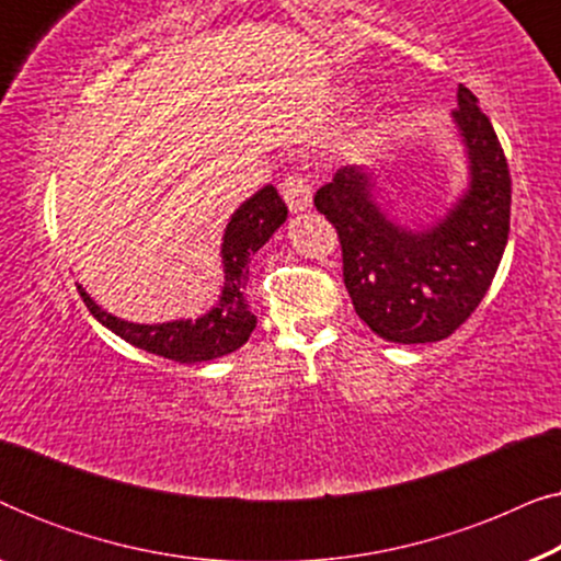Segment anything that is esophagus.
Masks as SVG:
<instances>
[{"mask_svg":"<svg viewBox=\"0 0 561 561\" xmlns=\"http://www.w3.org/2000/svg\"><path fill=\"white\" fill-rule=\"evenodd\" d=\"M280 194H283V198H286L288 209L294 214L306 211L311 206V186H309V181L298 173L288 175V179L283 181Z\"/></svg>","mask_w":561,"mask_h":561,"instance_id":"esophagus-1","label":"esophagus"}]
</instances>
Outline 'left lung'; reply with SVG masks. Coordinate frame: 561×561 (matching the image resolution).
Listing matches in <instances>:
<instances>
[{
    "label": "left lung",
    "mask_w": 561,
    "mask_h": 561,
    "mask_svg": "<svg viewBox=\"0 0 561 561\" xmlns=\"http://www.w3.org/2000/svg\"><path fill=\"white\" fill-rule=\"evenodd\" d=\"M467 186L444 217L405 227L375 196V173L342 165L313 196L342 244L357 317L398 344L439 342L465 324L501 265L511 229V173L478 99L459 83L451 112Z\"/></svg>",
    "instance_id": "obj_1"
}]
</instances>
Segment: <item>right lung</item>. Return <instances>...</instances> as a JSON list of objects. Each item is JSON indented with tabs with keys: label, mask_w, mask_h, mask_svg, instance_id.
Returning a JSON list of instances; mask_svg holds the SVG:
<instances>
[{
	"label": "right lung",
	"mask_w": 561,
	"mask_h": 561,
	"mask_svg": "<svg viewBox=\"0 0 561 561\" xmlns=\"http://www.w3.org/2000/svg\"><path fill=\"white\" fill-rule=\"evenodd\" d=\"M286 217L288 206L283 204L278 191L271 183L260 188L257 194H252L232 214V219L227 221L225 237H221L225 283H221L219 301L198 319L135 324V321H125L104 311L81 286L79 294L96 321H102L110 332L122 336L125 342L135 344L137 350L188 365L225 357L229 352L240 350L257 324V317L250 311L248 301H244V286H248L250 275L248 265L250 257L271 240Z\"/></svg>",
	"instance_id": "1"
}]
</instances>
